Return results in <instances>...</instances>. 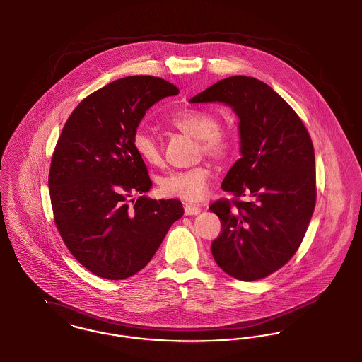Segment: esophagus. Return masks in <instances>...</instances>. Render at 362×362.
<instances>
[{"instance_id":"obj_1","label":"esophagus","mask_w":362,"mask_h":362,"mask_svg":"<svg viewBox=\"0 0 362 362\" xmlns=\"http://www.w3.org/2000/svg\"><path fill=\"white\" fill-rule=\"evenodd\" d=\"M184 210H185V216H197L202 211V206L188 203L184 206Z\"/></svg>"}]
</instances>
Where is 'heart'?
I'll return each instance as SVG.
<instances>
[{"label": "heart", "instance_id": "obj_1", "mask_svg": "<svg viewBox=\"0 0 362 362\" xmlns=\"http://www.w3.org/2000/svg\"><path fill=\"white\" fill-rule=\"evenodd\" d=\"M171 124L178 130L200 140L204 153L213 158H223L233 144L232 133L218 126L217 117L207 110H184L171 118ZM133 144L145 163L159 166L162 163V148L146 129L134 133ZM211 171L207 166H194L191 169L174 170L159 180L160 192L166 196L196 202L204 197L209 191Z\"/></svg>", "mask_w": 362, "mask_h": 362}]
</instances>
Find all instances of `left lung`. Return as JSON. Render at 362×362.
<instances>
[{
  "instance_id": "left-lung-1",
  "label": "left lung",
  "mask_w": 362,
  "mask_h": 362,
  "mask_svg": "<svg viewBox=\"0 0 362 362\" xmlns=\"http://www.w3.org/2000/svg\"><path fill=\"white\" fill-rule=\"evenodd\" d=\"M189 103H223L240 121L241 158L221 187L250 200L222 199L210 206L222 225L211 252L229 276L264 279L292 258L313 216L315 159L309 132L283 97L251 76L218 81Z\"/></svg>"
}]
</instances>
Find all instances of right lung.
<instances>
[{
  "instance_id": "obj_1",
  "label": "right lung",
  "mask_w": 362,
  "mask_h": 362,
  "mask_svg": "<svg viewBox=\"0 0 362 362\" xmlns=\"http://www.w3.org/2000/svg\"><path fill=\"white\" fill-rule=\"evenodd\" d=\"M178 93L162 78H121L83 98L63 127L49 171L54 222L74 258L98 277L140 272L184 214L177 199L145 196L152 181L133 144L145 111ZM134 192L142 196L130 205Z\"/></svg>"
}]
</instances>
